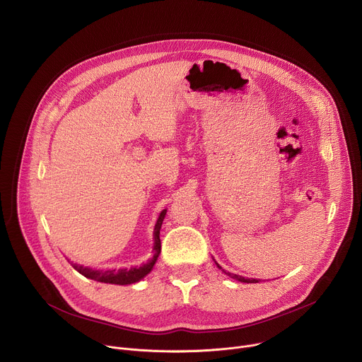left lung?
<instances>
[{
    "label": "left lung",
    "instance_id": "obj_1",
    "mask_svg": "<svg viewBox=\"0 0 362 362\" xmlns=\"http://www.w3.org/2000/svg\"><path fill=\"white\" fill-rule=\"evenodd\" d=\"M215 264H216V267L219 268V269H222V267L215 261ZM222 272H225L228 276H230V278H233V279H236V281H239V282H245V284H256V282H259L257 279H253V278H245V276H240V275H236V274H230V272H226L225 269H222Z\"/></svg>",
    "mask_w": 362,
    "mask_h": 362
}]
</instances>
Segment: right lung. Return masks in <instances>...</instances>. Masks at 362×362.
Listing matches in <instances>:
<instances>
[{
  "mask_svg": "<svg viewBox=\"0 0 362 362\" xmlns=\"http://www.w3.org/2000/svg\"><path fill=\"white\" fill-rule=\"evenodd\" d=\"M166 209L162 211V214L159 215V219L154 225V230H153V250L154 255L151 259H148L146 264L140 265V267H132V268H122V269H107V271H103V269H91L87 267H81L77 264H73V268L81 274L83 276L97 281V282H105V284H115V285H130L134 282H139L140 279H143L156 264L158 257L160 255V249H162V243H160V228L163 223V219L166 216Z\"/></svg>",
  "mask_w": 362,
  "mask_h": 362,
  "instance_id": "add662e5",
  "label": "right lung"
}]
</instances>
